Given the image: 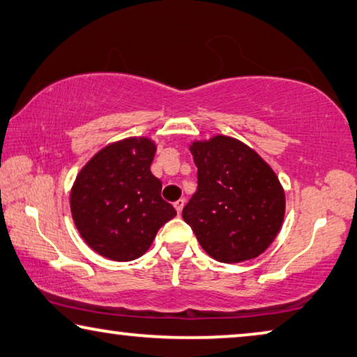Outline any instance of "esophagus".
Instances as JSON below:
<instances>
[{
    "instance_id": "esophagus-1",
    "label": "esophagus",
    "mask_w": 357,
    "mask_h": 357,
    "mask_svg": "<svg viewBox=\"0 0 357 357\" xmlns=\"http://www.w3.org/2000/svg\"><path fill=\"white\" fill-rule=\"evenodd\" d=\"M184 204H185V200L184 199H179V200H176L174 202V208H176V211H178V215L181 211H183V208H184Z\"/></svg>"
}]
</instances>
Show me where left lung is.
I'll return each instance as SVG.
<instances>
[{
    "label": "left lung",
    "instance_id": "left-lung-1",
    "mask_svg": "<svg viewBox=\"0 0 357 357\" xmlns=\"http://www.w3.org/2000/svg\"><path fill=\"white\" fill-rule=\"evenodd\" d=\"M197 190L183 218L216 261L241 263L261 255L282 227L285 194L273 168L229 136L194 141Z\"/></svg>",
    "mask_w": 357,
    "mask_h": 357
}]
</instances>
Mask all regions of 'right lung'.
<instances>
[{"mask_svg": "<svg viewBox=\"0 0 357 357\" xmlns=\"http://www.w3.org/2000/svg\"><path fill=\"white\" fill-rule=\"evenodd\" d=\"M157 146L149 137L105 146L73 183L70 210L83 241L100 257L131 261L144 255L160 227L176 216L151 172Z\"/></svg>", "mask_w": 357, "mask_h": 357, "instance_id": "1", "label": "right lung"}]
</instances>
